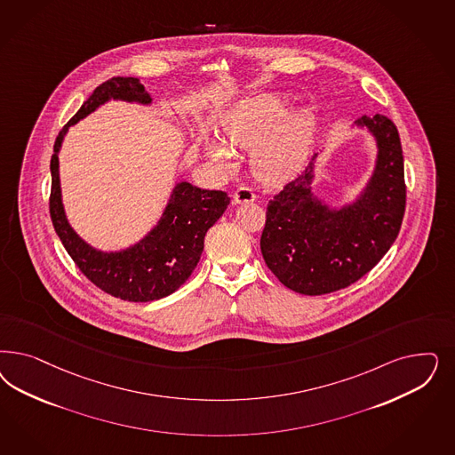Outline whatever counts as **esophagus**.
I'll list each match as a JSON object with an SVG mask.
<instances>
[{
  "label": "esophagus",
  "mask_w": 455,
  "mask_h": 455,
  "mask_svg": "<svg viewBox=\"0 0 455 455\" xmlns=\"http://www.w3.org/2000/svg\"><path fill=\"white\" fill-rule=\"evenodd\" d=\"M256 199V194L251 188H237L235 191V204H243V203H252Z\"/></svg>",
  "instance_id": "esophagus-1"
}]
</instances>
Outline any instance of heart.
<instances>
[{
	"label": "heart",
	"instance_id": "heart-1",
	"mask_svg": "<svg viewBox=\"0 0 455 455\" xmlns=\"http://www.w3.org/2000/svg\"><path fill=\"white\" fill-rule=\"evenodd\" d=\"M288 103L279 97H259L235 105L220 122L222 140L252 150V169L267 184H283L303 167L308 156L315 118L309 110L288 116ZM212 159L229 169L235 156L222 142L209 146Z\"/></svg>",
	"mask_w": 455,
	"mask_h": 455
}]
</instances>
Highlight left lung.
I'll use <instances>...</instances> for the list:
<instances>
[{"mask_svg":"<svg viewBox=\"0 0 455 455\" xmlns=\"http://www.w3.org/2000/svg\"><path fill=\"white\" fill-rule=\"evenodd\" d=\"M358 124L377 137L379 159L355 204L331 211L313 197V162L267 203L264 261L296 293L318 296L350 286L380 261L400 231L407 186L395 124L380 114Z\"/></svg>","mask_w":455,"mask_h":455,"instance_id":"left-lung-1","label":"left lung"}]
</instances>
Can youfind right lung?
I'll use <instances>...</instances> for the list:
<instances>
[{"mask_svg":"<svg viewBox=\"0 0 455 455\" xmlns=\"http://www.w3.org/2000/svg\"><path fill=\"white\" fill-rule=\"evenodd\" d=\"M108 99L150 102L144 85L132 76H114L93 90L87 102H84L80 110L68 120L55 140L50 161V218L61 244L88 281L124 301L146 303L174 293L188 281L201 259L207 229L220 220L231 199L228 192L205 191L189 182H180L172 192L156 229L133 248L120 252H100L85 244L75 235L63 212L59 150L68 127Z\"/></svg>","mask_w":455,"mask_h":455,"instance_id":"add662e5","label":"right lung"}]
</instances>
